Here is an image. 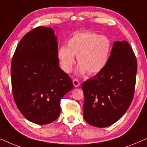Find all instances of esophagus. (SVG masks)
I'll use <instances>...</instances> for the list:
<instances>
[{
	"instance_id": "34e87169",
	"label": "esophagus",
	"mask_w": 147,
	"mask_h": 147,
	"mask_svg": "<svg viewBox=\"0 0 147 147\" xmlns=\"http://www.w3.org/2000/svg\"><path fill=\"white\" fill-rule=\"evenodd\" d=\"M72 83H73L74 87H78L80 86V82L79 81V80L77 79H75L72 80Z\"/></svg>"
}]
</instances>
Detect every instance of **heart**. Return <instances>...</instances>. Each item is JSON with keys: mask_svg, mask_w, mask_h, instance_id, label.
<instances>
[{"mask_svg": "<svg viewBox=\"0 0 147 147\" xmlns=\"http://www.w3.org/2000/svg\"><path fill=\"white\" fill-rule=\"evenodd\" d=\"M111 45L107 37L93 32H83L75 34L68 41V46H62L58 52L62 69L70 72L77 56L79 71L89 75L100 72L108 62Z\"/></svg>", "mask_w": 147, "mask_h": 147, "instance_id": "heart-1", "label": "heart"}]
</instances>
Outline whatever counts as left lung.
<instances>
[{"mask_svg":"<svg viewBox=\"0 0 147 147\" xmlns=\"http://www.w3.org/2000/svg\"><path fill=\"white\" fill-rule=\"evenodd\" d=\"M136 71L137 60L130 44L115 42L105 67L82 85L83 117L88 124L104 128L121 118L134 97Z\"/></svg>","mask_w":147,"mask_h":147,"instance_id":"8db88e82","label":"left lung"}]
</instances>
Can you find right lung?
Here are the masks:
<instances>
[{
	"label": "right lung",
	"mask_w": 147,
	"mask_h": 147,
	"mask_svg": "<svg viewBox=\"0 0 147 147\" xmlns=\"http://www.w3.org/2000/svg\"><path fill=\"white\" fill-rule=\"evenodd\" d=\"M11 74L13 98L27 120L43 125L59 117L60 100L73 84L59 66L53 29L37 27L23 37L13 55Z\"/></svg>",
	"instance_id": "right-lung-1"
}]
</instances>
